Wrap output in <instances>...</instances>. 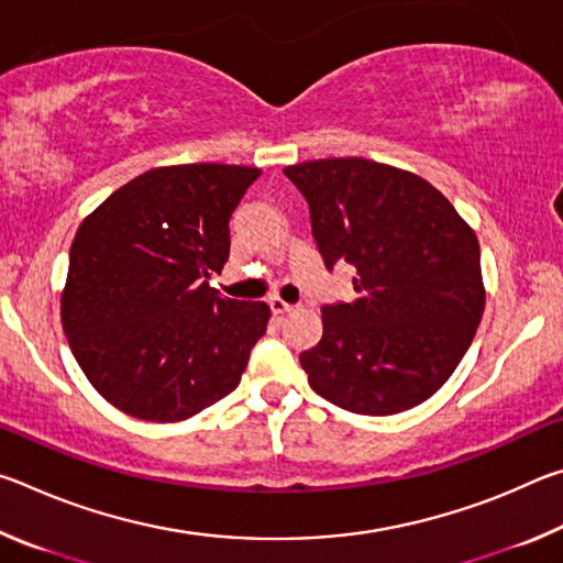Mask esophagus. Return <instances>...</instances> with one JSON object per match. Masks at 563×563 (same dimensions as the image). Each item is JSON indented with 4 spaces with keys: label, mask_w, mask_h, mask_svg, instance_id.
<instances>
[{
    "label": "esophagus",
    "mask_w": 563,
    "mask_h": 563,
    "mask_svg": "<svg viewBox=\"0 0 563 563\" xmlns=\"http://www.w3.org/2000/svg\"><path fill=\"white\" fill-rule=\"evenodd\" d=\"M268 305H271L273 316H285V312H290V310H292V305H290V302H285L283 298H271V300H268Z\"/></svg>",
    "instance_id": "34e87169"
}]
</instances>
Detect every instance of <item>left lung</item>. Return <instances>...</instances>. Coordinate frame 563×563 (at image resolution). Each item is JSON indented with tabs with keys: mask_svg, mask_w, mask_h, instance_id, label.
Instances as JSON below:
<instances>
[{
	"mask_svg": "<svg viewBox=\"0 0 563 563\" xmlns=\"http://www.w3.org/2000/svg\"><path fill=\"white\" fill-rule=\"evenodd\" d=\"M310 208L328 271L355 265V300L322 308L300 365L320 397L357 415L430 399L470 350L484 312L479 241L432 184L369 158L285 166Z\"/></svg>",
	"mask_w": 563,
	"mask_h": 563,
	"instance_id": "obj_1",
	"label": "left lung"
}]
</instances>
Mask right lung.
Listing matches in <instances>:
<instances>
[{
    "instance_id": "right-lung-1",
    "label": "right lung",
    "mask_w": 563,
    "mask_h": 563,
    "mask_svg": "<svg viewBox=\"0 0 563 563\" xmlns=\"http://www.w3.org/2000/svg\"><path fill=\"white\" fill-rule=\"evenodd\" d=\"M261 168L161 166L84 218L62 325L93 389L146 422H180L231 395L271 320L265 302L218 295L231 221Z\"/></svg>"
}]
</instances>
